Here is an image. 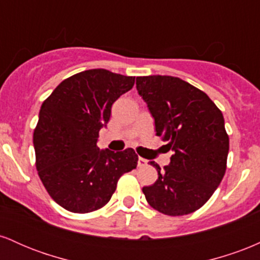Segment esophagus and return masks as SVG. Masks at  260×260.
<instances>
[{
	"instance_id": "34e87169",
	"label": "esophagus",
	"mask_w": 260,
	"mask_h": 260,
	"mask_svg": "<svg viewBox=\"0 0 260 260\" xmlns=\"http://www.w3.org/2000/svg\"><path fill=\"white\" fill-rule=\"evenodd\" d=\"M148 165V160L143 159V157H139L138 159V168H145Z\"/></svg>"
}]
</instances>
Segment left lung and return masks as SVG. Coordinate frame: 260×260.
Here are the masks:
<instances>
[{"instance_id":"left-lung-1","label":"left lung","mask_w":260,"mask_h":260,"mask_svg":"<svg viewBox=\"0 0 260 260\" xmlns=\"http://www.w3.org/2000/svg\"><path fill=\"white\" fill-rule=\"evenodd\" d=\"M156 136L172 150L164 170L155 161L156 182L143 187L150 207L170 216L198 210L219 187L226 171L229 136L221 111L204 91L171 76L137 77Z\"/></svg>"}]
</instances>
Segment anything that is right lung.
Segmentation results:
<instances>
[{"label": "right lung", "instance_id": "right-lung-1", "mask_svg": "<svg viewBox=\"0 0 260 260\" xmlns=\"http://www.w3.org/2000/svg\"><path fill=\"white\" fill-rule=\"evenodd\" d=\"M134 79L101 68L84 71L59 83L41 105L32 136L37 170L66 210L85 214L103 208L118 178L137 168L132 148L113 153L96 145L112 104L133 88Z\"/></svg>", "mask_w": 260, "mask_h": 260}]
</instances>
